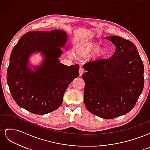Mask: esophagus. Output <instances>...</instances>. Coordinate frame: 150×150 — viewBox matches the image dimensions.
<instances>
[{"label":"esophagus","instance_id":"34e87169","mask_svg":"<svg viewBox=\"0 0 150 150\" xmlns=\"http://www.w3.org/2000/svg\"><path fill=\"white\" fill-rule=\"evenodd\" d=\"M83 72H84V69H83L82 67H80V68H79V76H82V74H83Z\"/></svg>","mask_w":150,"mask_h":150}]
</instances>
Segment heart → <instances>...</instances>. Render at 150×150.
I'll return each instance as SVG.
<instances>
[{
    "mask_svg": "<svg viewBox=\"0 0 150 150\" xmlns=\"http://www.w3.org/2000/svg\"><path fill=\"white\" fill-rule=\"evenodd\" d=\"M99 47V45L98 44H89V45H85V46L78 47L76 49V52L78 55L81 56H84L88 55L89 53L92 52L93 51H96ZM105 52L104 50L101 49L99 51V53L100 55H103Z\"/></svg>",
    "mask_w": 150,
    "mask_h": 150,
    "instance_id": "1",
    "label": "heart"
}]
</instances>
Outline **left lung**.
<instances>
[{
    "mask_svg": "<svg viewBox=\"0 0 150 150\" xmlns=\"http://www.w3.org/2000/svg\"><path fill=\"white\" fill-rule=\"evenodd\" d=\"M106 39L115 45V52L111 57L84 64V101L90 112L113 119L134 107L144 87V66L130 40L119 36Z\"/></svg>",
    "mask_w": 150,
    "mask_h": 150,
    "instance_id": "left-lung-1",
    "label": "left lung"
}]
</instances>
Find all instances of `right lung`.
<instances>
[{
	"instance_id": "add662e5",
	"label": "right lung",
	"mask_w": 150,
	"mask_h": 150,
	"mask_svg": "<svg viewBox=\"0 0 150 150\" xmlns=\"http://www.w3.org/2000/svg\"><path fill=\"white\" fill-rule=\"evenodd\" d=\"M67 38L66 32L58 29L28 32L13 48L7 81L20 107L40 115L60 107L67 86L79 76L78 64L66 66L58 59ZM37 51L45 55V61L32 71L27 67L28 57Z\"/></svg>"
}]
</instances>
